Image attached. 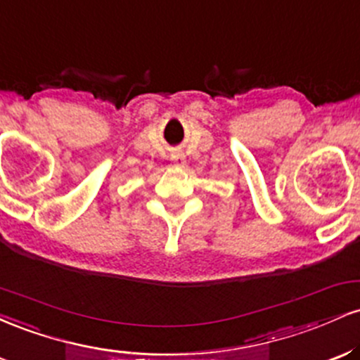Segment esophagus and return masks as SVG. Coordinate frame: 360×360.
<instances>
[{"label":"esophagus","instance_id":"obj_1","mask_svg":"<svg viewBox=\"0 0 360 360\" xmlns=\"http://www.w3.org/2000/svg\"><path fill=\"white\" fill-rule=\"evenodd\" d=\"M171 160L176 164V166H179V167H183L184 162H186L184 157L181 155V154H172V155H171Z\"/></svg>","mask_w":360,"mask_h":360}]
</instances>
